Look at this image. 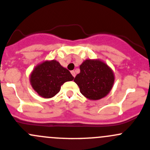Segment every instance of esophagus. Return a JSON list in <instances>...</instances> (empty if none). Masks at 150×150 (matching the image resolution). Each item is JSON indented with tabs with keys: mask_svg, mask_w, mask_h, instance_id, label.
<instances>
[{
	"mask_svg": "<svg viewBox=\"0 0 150 150\" xmlns=\"http://www.w3.org/2000/svg\"><path fill=\"white\" fill-rule=\"evenodd\" d=\"M71 74H72V76H74V77H75V76H76V74H75V71H71Z\"/></svg>",
	"mask_w": 150,
	"mask_h": 150,
	"instance_id": "esophagus-1",
	"label": "esophagus"
}]
</instances>
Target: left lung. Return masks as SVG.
I'll return each mask as SVG.
<instances>
[{
	"instance_id": "1",
	"label": "left lung",
	"mask_w": 150,
	"mask_h": 150,
	"mask_svg": "<svg viewBox=\"0 0 150 150\" xmlns=\"http://www.w3.org/2000/svg\"><path fill=\"white\" fill-rule=\"evenodd\" d=\"M80 73L74 79L81 93L90 100L106 96L113 86L112 70L100 59H85L79 66Z\"/></svg>"
}]
</instances>
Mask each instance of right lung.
Instances as JSON below:
<instances>
[{
  "instance_id": "right-lung-1",
  "label": "right lung",
  "mask_w": 150,
  "mask_h": 150,
  "mask_svg": "<svg viewBox=\"0 0 150 150\" xmlns=\"http://www.w3.org/2000/svg\"><path fill=\"white\" fill-rule=\"evenodd\" d=\"M74 79L70 71L57 60H45L31 71L29 81L31 87L41 97H54L65 82Z\"/></svg>"
}]
</instances>
